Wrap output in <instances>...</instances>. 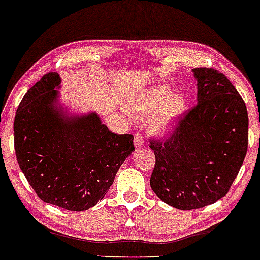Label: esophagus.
<instances>
[{"instance_id":"34e87169","label":"esophagus","mask_w":260,"mask_h":260,"mask_svg":"<svg viewBox=\"0 0 260 260\" xmlns=\"http://www.w3.org/2000/svg\"><path fill=\"white\" fill-rule=\"evenodd\" d=\"M143 145H145V139H143V137L141 134H135L134 137V146L137 149H139V148H141Z\"/></svg>"}]
</instances>
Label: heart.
Masks as SVG:
<instances>
[{"instance_id": "heart-1", "label": "heart", "mask_w": 260, "mask_h": 260, "mask_svg": "<svg viewBox=\"0 0 260 260\" xmlns=\"http://www.w3.org/2000/svg\"><path fill=\"white\" fill-rule=\"evenodd\" d=\"M125 109L135 118H148L147 128L156 135L170 132L186 109L183 94L167 85H155L128 97Z\"/></svg>"}]
</instances>
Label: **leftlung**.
I'll return each instance as SVG.
<instances>
[{
	"instance_id": "obj_1",
	"label": "left lung",
	"mask_w": 260,
	"mask_h": 260,
	"mask_svg": "<svg viewBox=\"0 0 260 260\" xmlns=\"http://www.w3.org/2000/svg\"><path fill=\"white\" fill-rule=\"evenodd\" d=\"M192 72L198 104L166 141L150 140L156 157L150 187L160 200L183 211L224 197L248 150V111L232 82L213 68Z\"/></svg>"
}]
</instances>
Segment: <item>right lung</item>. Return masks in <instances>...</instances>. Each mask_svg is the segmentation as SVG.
I'll list each match as a JSON object with an SVG mask.
<instances>
[{"instance_id": "right-lung-1", "label": "right lung", "mask_w": 260, "mask_h": 260, "mask_svg": "<svg viewBox=\"0 0 260 260\" xmlns=\"http://www.w3.org/2000/svg\"><path fill=\"white\" fill-rule=\"evenodd\" d=\"M60 88L59 74L48 73L23 97L14 121L16 157L41 200L81 212L108 193L134 138L112 133L97 112L69 113Z\"/></svg>"}]
</instances>
